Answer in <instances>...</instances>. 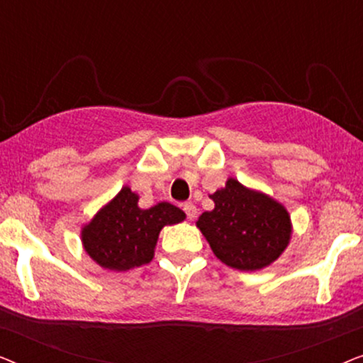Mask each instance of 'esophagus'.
Segmentation results:
<instances>
[{
    "label": "esophagus",
    "instance_id": "obj_1",
    "mask_svg": "<svg viewBox=\"0 0 363 363\" xmlns=\"http://www.w3.org/2000/svg\"><path fill=\"white\" fill-rule=\"evenodd\" d=\"M183 210H185L188 220H193V218L196 216V206L193 205V203H185V205H183Z\"/></svg>",
    "mask_w": 363,
    "mask_h": 363
}]
</instances>
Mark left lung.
<instances>
[{
  "instance_id": "left-lung-1",
  "label": "left lung",
  "mask_w": 363,
  "mask_h": 363,
  "mask_svg": "<svg viewBox=\"0 0 363 363\" xmlns=\"http://www.w3.org/2000/svg\"><path fill=\"white\" fill-rule=\"evenodd\" d=\"M210 198L215 208L198 218L196 228L223 264L259 271L286 251L292 221L282 203L231 177Z\"/></svg>"
}]
</instances>
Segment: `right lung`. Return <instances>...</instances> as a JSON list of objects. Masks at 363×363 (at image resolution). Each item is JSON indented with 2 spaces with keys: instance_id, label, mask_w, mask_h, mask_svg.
<instances>
[{
  "instance_id": "add662e5",
  "label": "right lung",
  "mask_w": 363,
  "mask_h": 363,
  "mask_svg": "<svg viewBox=\"0 0 363 363\" xmlns=\"http://www.w3.org/2000/svg\"><path fill=\"white\" fill-rule=\"evenodd\" d=\"M138 196L130 186L106 203L81 230L86 255L104 269L122 272L148 264L155 256L158 235L163 226L177 225L186 215L172 203L138 206Z\"/></svg>"
}]
</instances>
